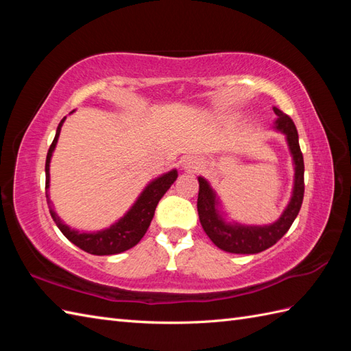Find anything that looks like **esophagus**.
<instances>
[{"instance_id":"obj_1","label":"esophagus","mask_w":351,"mask_h":351,"mask_svg":"<svg viewBox=\"0 0 351 351\" xmlns=\"http://www.w3.org/2000/svg\"><path fill=\"white\" fill-rule=\"evenodd\" d=\"M182 167L189 171H195V170H199L200 167H202V162H200L199 160H195V158H185L182 162Z\"/></svg>"}]
</instances>
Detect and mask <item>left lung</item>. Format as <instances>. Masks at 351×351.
Instances as JSON below:
<instances>
[{
	"instance_id": "left-lung-1",
	"label": "left lung",
	"mask_w": 351,
	"mask_h": 351,
	"mask_svg": "<svg viewBox=\"0 0 351 351\" xmlns=\"http://www.w3.org/2000/svg\"><path fill=\"white\" fill-rule=\"evenodd\" d=\"M278 121H276V130L282 131L287 136L291 155L294 160V190L287 210L282 213L280 219L268 226H243V225H229L221 219L217 211V200H215L214 191L211 190L204 178H199V196H197V213L199 220L205 234L210 240L217 245L219 249L238 253V255H253L278 243L280 238L288 232L293 225L303 202L304 195V162L299 145V134H297L295 125L288 114L279 108H273Z\"/></svg>"
}]
</instances>
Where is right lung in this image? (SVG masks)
Returning a JSON list of instances; mask_svg holds the SVG:
<instances>
[{"instance_id": "obj_1", "label": "right lung", "mask_w": 351, "mask_h": 351, "mask_svg": "<svg viewBox=\"0 0 351 351\" xmlns=\"http://www.w3.org/2000/svg\"><path fill=\"white\" fill-rule=\"evenodd\" d=\"M64 119H62V122L57 126V132L56 137L52 140V143L48 149V155H47V162H45V173H47V189H49V161H51V155L54 152V147L57 145L58 136H60V130L62 125L64 122ZM178 178V171L171 170L169 173L162 175L160 178H156L155 181L151 184L141 193L140 197L137 199V202L132 205L131 210L126 213L123 217L119 220L114 225H111L108 229L99 230V232H92V234H86V232H78V230H73L69 226H66L64 223L60 220V217L54 213L51 205H49V197H48V205H49V213L52 220L56 221V225L58 229L62 230V234L68 238L71 243L78 245L80 249H83L87 253H92V255H116V253H122L125 250H128L134 247L143 235L146 234V230L151 225V221L154 219L155 214V208L158 205L160 199L164 196L170 185L176 181Z\"/></svg>"}]
</instances>
